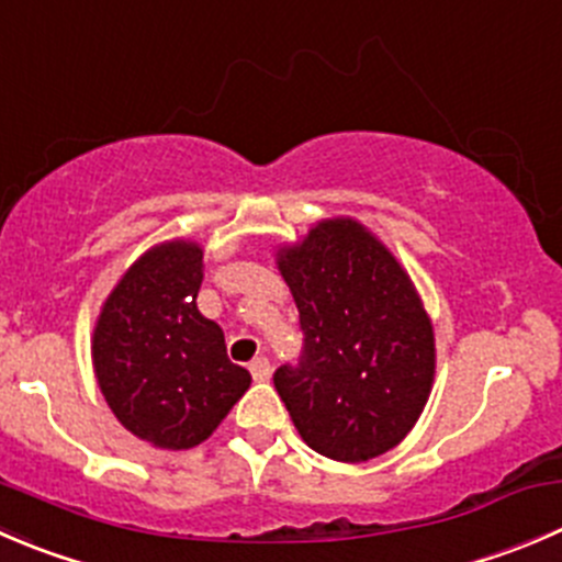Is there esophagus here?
Here are the masks:
<instances>
[{
  "label": "esophagus",
  "instance_id": "obj_1",
  "mask_svg": "<svg viewBox=\"0 0 562 562\" xmlns=\"http://www.w3.org/2000/svg\"><path fill=\"white\" fill-rule=\"evenodd\" d=\"M249 373H252L255 381H266L271 375V362L266 357H255L249 362Z\"/></svg>",
  "mask_w": 562,
  "mask_h": 562
}]
</instances>
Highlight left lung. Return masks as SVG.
Returning a JSON list of instances; mask_svg holds the SVG:
<instances>
[{
  "mask_svg": "<svg viewBox=\"0 0 562 562\" xmlns=\"http://www.w3.org/2000/svg\"><path fill=\"white\" fill-rule=\"evenodd\" d=\"M277 263L304 335L299 362L274 370L293 426L326 459L386 453L412 431L434 381V326L412 280L353 220L321 222Z\"/></svg>",
  "mask_w": 562,
  "mask_h": 562,
  "instance_id": "8db88e82",
  "label": "left lung"
}]
</instances>
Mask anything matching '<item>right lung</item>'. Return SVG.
I'll return each instance as SVG.
<instances>
[{
  "label": "right lung",
  "instance_id": "obj_1",
  "mask_svg": "<svg viewBox=\"0 0 562 562\" xmlns=\"http://www.w3.org/2000/svg\"><path fill=\"white\" fill-rule=\"evenodd\" d=\"M203 249L170 241L136 260L109 293L92 335L98 384L125 431L156 448L209 439L247 392V368L198 310Z\"/></svg>",
  "mask_w": 562,
  "mask_h": 562
}]
</instances>
